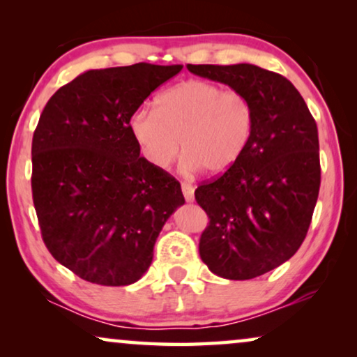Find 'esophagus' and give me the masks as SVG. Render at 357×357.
<instances>
[{
  "mask_svg": "<svg viewBox=\"0 0 357 357\" xmlns=\"http://www.w3.org/2000/svg\"><path fill=\"white\" fill-rule=\"evenodd\" d=\"M182 192H183V197H185V199H187L188 203L195 202V187H193L192 183L183 182V183H182Z\"/></svg>",
  "mask_w": 357,
  "mask_h": 357,
  "instance_id": "esophagus-1",
  "label": "esophagus"
}]
</instances>
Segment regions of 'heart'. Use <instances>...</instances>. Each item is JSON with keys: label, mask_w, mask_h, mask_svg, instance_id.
Listing matches in <instances>:
<instances>
[{"label": "heart", "mask_w": 357, "mask_h": 357, "mask_svg": "<svg viewBox=\"0 0 357 357\" xmlns=\"http://www.w3.org/2000/svg\"><path fill=\"white\" fill-rule=\"evenodd\" d=\"M154 110L139 109L128 130L146 162L165 169L182 148V167L218 175L245 153L255 128V109L245 94L213 82L185 81L155 97Z\"/></svg>", "instance_id": "1"}]
</instances>
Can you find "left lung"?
<instances>
[{"label":"left lung","instance_id":"left-lung-1","mask_svg":"<svg viewBox=\"0 0 357 357\" xmlns=\"http://www.w3.org/2000/svg\"><path fill=\"white\" fill-rule=\"evenodd\" d=\"M245 94L255 109L250 144L231 170L195 192L206 211L199 257L214 275L252 280L289 260L309 231L320 190L319 131L299 91L250 63L187 65Z\"/></svg>","mask_w":357,"mask_h":357}]
</instances>
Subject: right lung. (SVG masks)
<instances>
[{"label":"right lung","mask_w":357,"mask_h":357,"mask_svg":"<svg viewBox=\"0 0 357 357\" xmlns=\"http://www.w3.org/2000/svg\"><path fill=\"white\" fill-rule=\"evenodd\" d=\"M182 68L89 70L42 112L32 139L33 206L48 252L82 280L138 281L164 224L185 203L177 180L139 158L128 130L146 97Z\"/></svg>","instance_id":"1"}]
</instances>
